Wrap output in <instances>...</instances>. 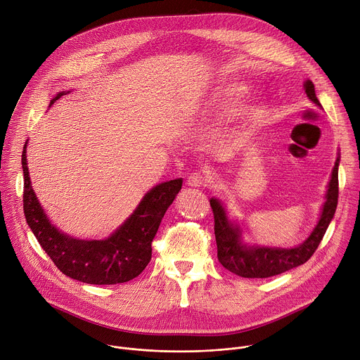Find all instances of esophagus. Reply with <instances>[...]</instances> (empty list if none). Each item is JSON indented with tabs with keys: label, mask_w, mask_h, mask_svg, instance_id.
Masks as SVG:
<instances>
[{
	"label": "esophagus",
	"mask_w": 360,
	"mask_h": 360,
	"mask_svg": "<svg viewBox=\"0 0 360 360\" xmlns=\"http://www.w3.org/2000/svg\"><path fill=\"white\" fill-rule=\"evenodd\" d=\"M207 182H209V181H207V176H206L203 172H200V171L191 174L189 178H188V185H189V186H193V188H196V186H198V188H199V186H206Z\"/></svg>",
	"instance_id": "1"
}]
</instances>
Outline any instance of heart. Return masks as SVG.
I'll use <instances>...</instances> for the list:
<instances>
[{
    "label": "heart",
    "mask_w": 360,
    "mask_h": 360,
    "mask_svg": "<svg viewBox=\"0 0 360 360\" xmlns=\"http://www.w3.org/2000/svg\"><path fill=\"white\" fill-rule=\"evenodd\" d=\"M243 87L240 84H231V86H226V87H221L219 91H217V98L220 101H230L233 98H236L238 94L242 93Z\"/></svg>",
    "instance_id": "heart-1"
}]
</instances>
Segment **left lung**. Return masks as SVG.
Instances as JSON below:
<instances>
[{"label":"left lung","mask_w":360,"mask_h":360,"mask_svg":"<svg viewBox=\"0 0 360 360\" xmlns=\"http://www.w3.org/2000/svg\"><path fill=\"white\" fill-rule=\"evenodd\" d=\"M304 89L309 100L321 107V103L315 94L314 83L311 80H307L304 83ZM338 167L339 157L336 158L330 175L326 191V200L323 203L318 224L315 226L314 231L309 234L307 240L294 249L245 245L242 242L240 227L227 219L221 203L217 199L212 198L210 207L214 217V237L217 245V259L220 264L233 274L245 278H267L307 263L318 249L336 210L339 196Z\"/></svg>","instance_id":"left-lung-1"}]
</instances>
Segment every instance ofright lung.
Wrapping results in <instances>:
<instances>
[{
  "mask_svg": "<svg viewBox=\"0 0 360 360\" xmlns=\"http://www.w3.org/2000/svg\"><path fill=\"white\" fill-rule=\"evenodd\" d=\"M63 94L58 93L51 104ZM22 169L24 213L37 240L65 276L96 285L127 283L143 273L151 260L153 238L161 220L182 188V178L154 186L105 240H79L58 230L46 217L31 186L27 150L22 151Z\"/></svg>",
  "mask_w": 360,
  "mask_h": 360,
  "instance_id": "obj_1",
  "label": "right lung"
}]
</instances>
